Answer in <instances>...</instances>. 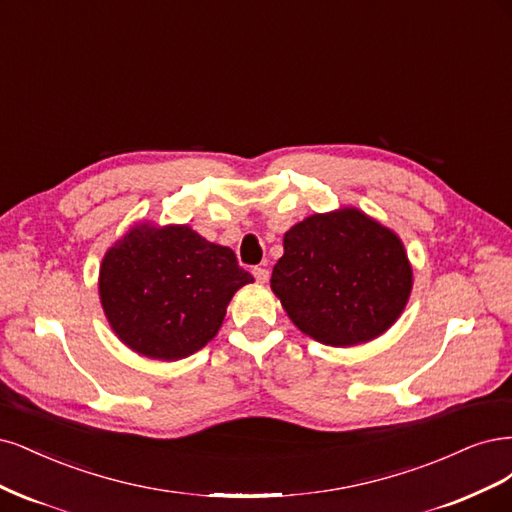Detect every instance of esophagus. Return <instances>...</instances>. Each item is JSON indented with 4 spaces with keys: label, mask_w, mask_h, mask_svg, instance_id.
I'll list each match as a JSON object with an SVG mask.
<instances>
[{
    "label": "esophagus",
    "mask_w": 512,
    "mask_h": 512,
    "mask_svg": "<svg viewBox=\"0 0 512 512\" xmlns=\"http://www.w3.org/2000/svg\"><path fill=\"white\" fill-rule=\"evenodd\" d=\"M253 276H255V280H257L259 285H266L268 280H270V272H268L266 268H255V270H253Z\"/></svg>",
    "instance_id": "1"
}]
</instances>
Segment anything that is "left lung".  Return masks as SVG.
I'll use <instances>...</instances> for the list:
<instances>
[{"label":"left lung","instance_id":"1","mask_svg":"<svg viewBox=\"0 0 512 512\" xmlns=\"http://www.w3.org/2000/svg\"><path fill=\"white\" fill-rule=\"evenodd\" d=\"M283 249L270 287L293 325L321 344L344 349L383 336L410 300L402 238L355 206L310 214Z\"/></svg>","mask_w":512,"mask_h":512}]
</instances>
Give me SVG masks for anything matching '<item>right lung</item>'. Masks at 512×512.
I'll return each mask as SVG.
<instances>
[{
    "mask_svg": "<svg viewBox=\"0 0 512 512\" xmlns=\"http://www.w3.org/2000/svg\"><path fill=\"white\" fill-rule=\"evenodd\" d=\"M253 280L229 246L189 225L140 221L104 253L97 287L108 325L127 349L178 361L219 334L234 293Z\"/></svg>",
    "mask_w": 512,
    "mask_h": 512,
    "instance_id": "1",
    "label": "right lung"
}]
</instances>
